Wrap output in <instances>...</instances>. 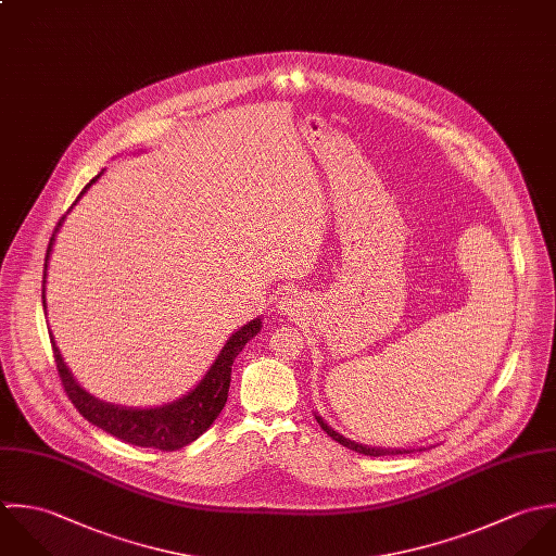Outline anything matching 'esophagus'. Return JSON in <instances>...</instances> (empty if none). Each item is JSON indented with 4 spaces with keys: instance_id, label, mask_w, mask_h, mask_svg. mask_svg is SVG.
Listing matches in <instances>:
<instances>
[{
    "instance_id": "obj_1",
    "label": "esophagus",
    "mask_w": 556,
    "mask_h": 556,
    "mask_svg": "<svg viewBox=\"0 0 556 556\" xmlns=\"http://www.w3.org/2000/svg\"><path fill=\"white\" fill-rule=\"evenodd\" d=\"M279 312L283 316H301L305 314V296L301 292H288L279 301Z\"/></svg>"
}]
</instances>
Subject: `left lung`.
<instances>
[{
	"label": "left lung",
	"mask_w": 556,
	"mask_h": 556,
	"mask_svg": "<svg viewBox=\"0 0 556 556\" xmlns=\"http://www.w3.org/2000/svg\"><path fill=\"white\" fill-rule=\"evenodd\" d=\"M318 419V424H320V428L333 439L339 444H343V446H348V448H352V451H356V453H363V455H371V457H380V455H400V453H410V451H406V448H382V446H367V444H358L354 443V441H348L345 437H341V434H337L334 430H331L325 421H323V417H316Z\"/></svg>",
	"instance_id": "1"
}]
</instances>
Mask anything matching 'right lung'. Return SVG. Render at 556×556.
Listing matches in <instances>:
<instances>
[{
    "label": "right lung",
    "mask_w": 556,
    "mask_h": 556,
    "mask_svg": "<svg viewBox=\"0 0 556 556\" xmlns=\"http://www.w3.org/2000/svg\"><path fill=\"white\" fill-rule=\"evenodd\" d=\"M97 178H92L84 187L79 198L90 189L92 182H97ZM64 219L66 217H62L55 225V231H53V236L49 240V247H47V260H49L55 233H58V229H60ZM47 260H45V277H42V305H45ZM260 327H262V320L255 318V320H251L249 325L240 327L236 333L231 334L227 339V343L223 345V350L219 352L217 361L213 363V367L206 371L202 382L189 395L180 397L174 404H165V406H159V408H143V410L141 408L113 406V404L97 400L86 389H81L77 384V380L73 378V374L68 371V367H66V363H64V358H62V354H60V350L53 341V334H49V337H51L53 356H55V365H58L62 387H64L68 400L75 404V408L92 426L101 428L103 432L112 434L124 443L135 444V446H152V448H161V451H176V448H182V446L193 443L195 439H200L215 424V419L222 415L223 406L227 402L233 358L242 352V348L249 339H253L255 334L260 333Z\"/></svg>",
    "instance_id": "add662e5"
}]
</instances>
